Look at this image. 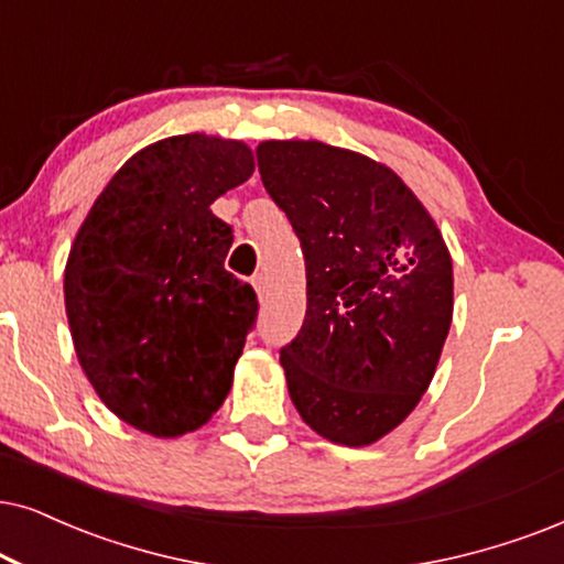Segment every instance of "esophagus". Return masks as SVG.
<instances>
[{
  "instance_id": "34e87169",
  "label": "esophagus",
  "mask_w": 564,
  "mask_h": 564,
  "mask_svg": "<svg viewBox=\"0 0 564 564\" xmlns=\"http://www.w3.org/2000/svg\"><path fill=\"white\" fill-rule=\"evenodd\" d=\"M252 286H254V291H258V296L262 299V296H265V291H268V278L262 273L252 275Z\"/></svg>"
}]
</instances>
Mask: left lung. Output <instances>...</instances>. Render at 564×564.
I'll use <instances>...</instances> for the list:
<instances>
[{"label": "left lung", "instance_id": "1", "mask_svg": "<svg viewBox=\"0 0 564 564\" xmlns=\"http://www.w3.org/2000/svg\"><path fill=\"white\" fill-rule=\"evenodd\" d=\"M262 184L302 241L306 315L281 348L299 416L372 445L416 409L453 323V260L393 169L317 140L258 145Z\"/></svg>", "mask_w": 564, "mask_h": 564}]
</instances>
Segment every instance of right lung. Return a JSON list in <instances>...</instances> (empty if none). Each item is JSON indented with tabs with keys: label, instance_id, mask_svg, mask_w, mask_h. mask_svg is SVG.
<instances>
[{
	"label": "right lung",
	"instance_id": "right-lung-1",
	"mask_svg": "<svg viewBox=\"0 0 564 564\" xmlns=\"http://www.w3.org/2000/svg\"><path fill=\"white\" fill-rule=\"evenodd\" d=\"M254 171L239 140L176 134L124 163L64 268L77 361L122 422L195 432L229 395L258 296L224 268L231 226L210 205Z\"/></svg>",
	"mask_w": 564,
	"mask_h": 564
}]
</instances>
